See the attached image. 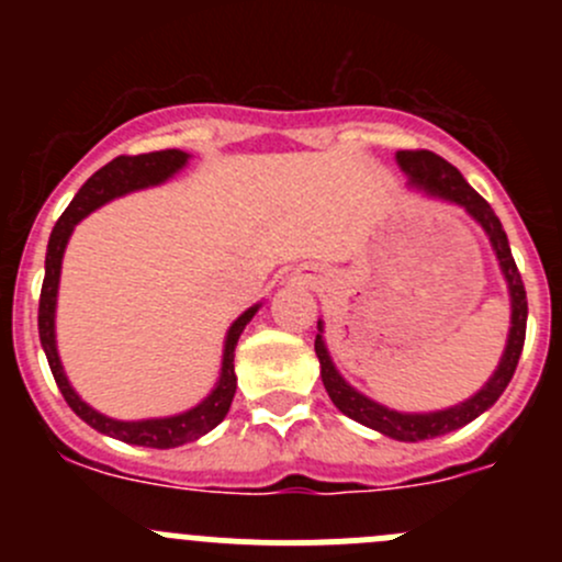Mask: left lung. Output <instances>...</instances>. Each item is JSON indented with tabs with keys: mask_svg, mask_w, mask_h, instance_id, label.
Segmentation results:
<instances>
[{
	"mask_svg": "<svg viewBox=\"0 0 562 562\" xmlns=\"http://www.w3.org/2000/svg\"><path fill=\"white\" fill-rule=\"evenodd\" d=\"M396 162L402 166V171L411 176L413 184L424 187L432 195L446 198V201H454L459 206L468 209L475 220L481 223V228L490 234L492 247H495L497 260H501V269L508 280V291H512V331H508V345L506 353H503L501 367L495 370V375L490 378L484 389L475 396H470L462 405L449 407V411L438 413H396L389 407L378 405V402L367 400L364 394H359L356 389H350L348 383L339 378V372L334 370L331 359H328L326 348H323L321 334L315 337V353L321 361V378L323 386H326L328 396H331L334 405L345 413L353 422L364 424V427L378 429V432L389 435L394 440H405V443H418V440L440 438L446 432H454V429L464 427V424L473 422L475 416L492 407L497 402V396L506 391L512 383L514 370L519 364V356H522L525 345V328H527V296L522 285V274H519L517 263H514L512 247H508L506 231H503L501 220L492 212L490 203L473 190V187L464 181V176L457 171L451 162H446L443 157L435 155L429 149H402L396 151Z\"/></svg>",
	"mask_w": 562,
	"mask_h": 562,
	"instance_id": "obj_1",
	"label": "left lung"
}]
</instances>
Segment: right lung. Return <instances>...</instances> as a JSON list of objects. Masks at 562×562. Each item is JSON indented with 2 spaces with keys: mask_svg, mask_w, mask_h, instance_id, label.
<instances>
[{
  "mask_svg": "<svg viewBox=\"0 0 562 562\" xmlns=\"http://www.w3.org/2000/svg\"><path fill=\"white\" fill-rule=\"evenodd\" d=\"M187 162V155L179 149H162L149 151V155H119L113 157L108 166L100 168L87 179V184L76 192L70 206L65 209L59 220H56L54 231L48 239V252H45V277H43V291H40V310H37V328H40V345L45 350L54 381L59 386L61 396L67 405L83 418L92 429L108 435V438L124 440L133 446H149V449H173V446H184L190 440H198L206 435L209 429L217 427L228 413L231 402L236 394V372H234V350L239 342L241 331L258 307H249L239 321L231 326L228 339H225V353H223V372H220V383L206 400L192 411L181 413V416L171 418H149V422H113V418L103 416V413L92 411L81 396L72 391L67 383L65 370L59 364V353H56V339H54V310H56V288H59V269H61V255H65L67 239H70L76 223H81L89 212L103 206L111 198L124 195V192L140 190V187L160 184L168 176L179 171Z\"/></svg>",
  "mask_w": 562,
  "mask_h": 562,
  "instance_id": "right-lung-1",
  "label": "right lung"
}]
</instances>
